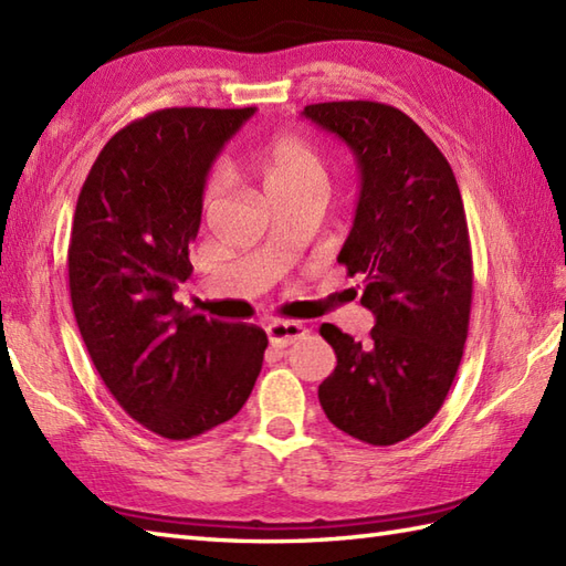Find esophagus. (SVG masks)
I'll return each mask as SVG.
<instances>
[{"label":"esophagus","instance_id":"34e87169","mask_svg":"<svg viewBox=\"0 0 566 566\" xmlns=\"http://www.w3.org/2000/svg\"><path fill=\"white\" fill-rule=\"evenodd\" d=\"M264 331H268V338L274 347L292 345L296 340L306 338V333H308L302 323H294V321H272V323H268V328Z\"/></svg>","mask_w":566,"mask_h":566}]
</instances>
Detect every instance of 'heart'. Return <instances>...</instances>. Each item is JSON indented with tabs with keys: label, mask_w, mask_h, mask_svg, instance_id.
Returning <instances> with one entry per match:
<instances>
[{
	"label": "heart",
	"mask_w": 566,
	"mask_h": 566,
	"mask_svg": "<svg viewBox=\"0 0 566 566\" xmlns=\"http://www.w3.org/2000/svg\"><path fill=\"white\" fill-rule=\"evenodd\" d=\"M252 167L264 187V195H286V191H314L323 195L328 185V167L314 143L296 134H280L270 138L252 155ZM216 195V179L207 185V201Z\"/></svg>",
	"instance_id": "heart-1"
}]
</instances>
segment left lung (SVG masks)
I'll list each match as a JSON object with an SVG mask.
<instances>
[{
	"instance_id": "1",
	"label": "left lung",
	"mask_w": 566,
	"mask_h": 566,
	"mask_svg": "<svg viewBox=\"0 0 566 566\" xmlns=\"http://www.w3.org/2000/svg\"><path fill=\"white\" fill-rule=\"evenodd\" d=\"M302 116L357 158L363 182L338 262L363 276L359 304L375 314L367 340L321 326L338 365L318 401L347 436L396 444L436 418L462 363L474 270L460 187L440 148L396 106L323 102Z\"/></svg>"
}]
</instances>
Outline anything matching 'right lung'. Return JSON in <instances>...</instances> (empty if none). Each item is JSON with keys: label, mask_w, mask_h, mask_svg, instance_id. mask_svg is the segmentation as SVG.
I'll list each match as a JSON object with an SVG mask.
<instances>
[{"label": "right lung", "mask_w": 566, "mask_h": 566, "mask_svg": "<svg viewBox=\"0 0 566 566\" xmlns=\"http://www.w3.org/2000/svg\"><path fill=\"white\" fill-rule=\"evenodd\" d=\"M252 114L175 106L136 118L102 148L77 197L67 280L80 335L118 406L167 440L231 420L262 369V328L175 302L207 175Z\"/></svg>", "instance_id": "1"}]
</instances>
